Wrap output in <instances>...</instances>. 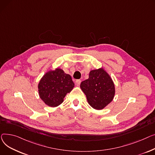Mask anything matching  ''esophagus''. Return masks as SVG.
Returning <instances> with one entry per match:
<instances>
[{
    "mask_svg": "<svg viewBox=\"0 0 155 155\" xmlns=\"http://www.w3.org/2000/svg\"><path fill=\"white\" fill-rule=\"evenodd\" d=\"M81 81L80 79H77V80L76 81V84L77 86H79V84H81Z\"/></svg>",
    "mask_w": 155,
    "mask_h": 155,
    "instance_id": "obj_1",
    "label": "esophagus"
}]
</instances>
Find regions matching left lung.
<instances>
[{
  "instance_id": "8db88e82",
  "label": "left lung",
  "mask_w": 155,
  "mask_h": 155,
  "mask_svg": "<svg viewBox=\"0 0 155 155\" xmlns=\"http://www.w3.org/2000/svg\"><path fill=\"white\" fill-rule=\"evenodd\" d=\"M80 87L88 103L96 110H102L111 103L115 93L113 82L103 69L91 71L89 78L81 82Z\"/></svg>"
}]
</instances>
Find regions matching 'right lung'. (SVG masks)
<instances>
[{
    "instance_id": "1",
    "label": "right lung",
    "mask_w": 155,
    "mask_h": 155,
    "mask_svg": "<svg viewBox=\"0 0 155 155\" xmlns=\"http://www.w3.org/2000/svg\"><path fill=\"white\" fill-rule=\"evenodd\" d=\"M74 86L71 76L63 70L56 69L45 73L41 79L39 94L45 104L56 107L63 102L67 93H70Z\"/></svg>"
}]
</instances>
